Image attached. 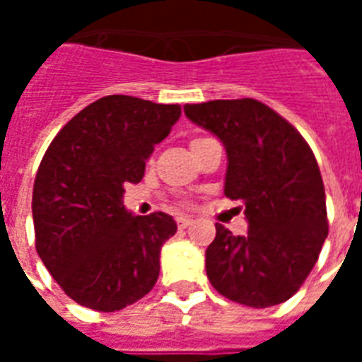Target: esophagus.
I'll list each match as a JSON object with an SVG mask.
<instances>
[{"instance_id":"34e87169","label":"esophagus","mask_w":362,"mask_h":362,"mask_svg":"<svg viewBox=\"0 0 362 362\" xmlns=\"http://www.w3.org/2000/svg\"><path fill=\"white\" fill-rule=\"evenodd\" d=\"M176 223H178V227H180V229H186V227L192 226L193 220L192 218H187V216H180V218L176 220Z\"/></svg>"}]
</instances>
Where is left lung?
Listing matches in <instances>:
<instances>
[{"label":"left lung","mask_w":362,"mask_h":362,"mask_svg":"<svg viewBox=\"0 0 362 362\" xmlns=\"http://www.w3.org/2000/svg\"><path fill=\"white\" fill-rule=\"evenodd\" d=\"M193 124L226 146V197L244 203L247 235L216 223L206 276L220 295L252 308L298 291L329 235L325 187L308 142L257 99L186 105Z\"/></svg>","instance_id":"8db88e82"}]
</instances>
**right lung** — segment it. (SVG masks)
<instances>
[{"label": "right lung", "instance_id": "add662e5", "mask_svg": "<svg viewBox=\"0 0 362 362\" xmlns=\"http://www.w3.org/2000/svg\"><path fill=\"white\" fill-rule=\"evenodd\" d=\"M180 115V105L107 95L71 118L42 156L31 199L37 253L81 306L116 312L156 286L176 221L133 216L122 197Z\"/></svg>", "mask_w": 362, "mask_h": 362}]
</instances>
